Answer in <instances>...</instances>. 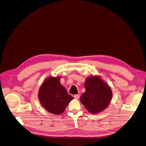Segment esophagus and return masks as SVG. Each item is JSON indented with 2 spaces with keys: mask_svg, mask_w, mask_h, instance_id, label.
I'll use <instances>...</instances> for the list:
<instances>
[{
  "mask_svg": "<svg viewBox=\"0 0 146 146\" xmlns=\"http://www.w3.org/2000/svg\"><path fill=\"white\" fill-rule=\"evenodd\" d=\"M74 97V98L75 99V100H78L79 98H80V95H78V94H77V95H75Z\"/></svg>",
  "mask_w": 146,
  "mask_h": 146,
  "instance_id": "34e87169",
  "label": "esophagus"
}]
</instances>
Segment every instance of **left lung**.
I'll return each instance as SVG.
<instances>
[{
  "instance_id": "left-lung-1",
  "label": "left lung",
  "mask_w": 146,
  "mask_h": 146,
  "mask_svg": "<svg viewBox=\"0 0 146 146\" xmlns=\"http://www.w3.org/2000/svg\"><path fill=\"white\" fill-rule=\"evenodd\" d=\"M84 87L86 91L81 95L80 101L89 112L97 114L108 107L113 92L111 87L100 76L87 77Z\"/></svg>"
}]
</instances>
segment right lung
I'll list each match as a JSON object with an SVG mask.
<instances>
[{
	"mask_svg": "<svg viewBox=\"0 0 146 146\" xmlns=\"http://www.w3.org/2000/svg\"><path fill=\"white\" fill-rule=\"evenodd\" d=\"M61 77H50L45 79L38 92L39 101L42 106L50 113H63L74 98L60 82Z\"/></svg>",
	"mask_w": 146,
	"mask_h": 146,
	"instance_id": "obj_1",
	"label": "right lung"
}]
</instances>
